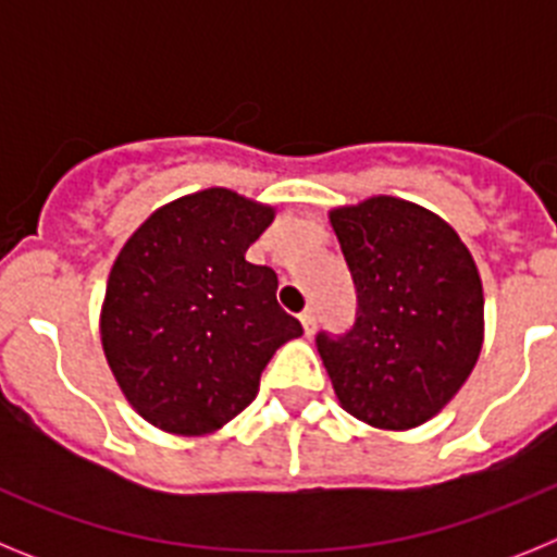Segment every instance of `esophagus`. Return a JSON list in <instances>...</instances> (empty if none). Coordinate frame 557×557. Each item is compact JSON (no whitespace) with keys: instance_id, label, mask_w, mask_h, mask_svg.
Masks as SVG:
<instances>
[{"instance_id":"obj_1","label":"esophagus","mask_w":557,"mask_h":557,"mask_svg":"<svg viewBox=\"0 0 557 557\" xmlns=\"http://www.w3.org/2000/svg\"><path fill=\"white\" fill-rule=\"evenodd\" d=\"M298 318H301V326H304V332H307V337L309 334H314V329H318V318H314L312 309H304Z\"/></svg>"}]
</instances>
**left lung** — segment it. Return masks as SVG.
I'll use <instances>...</instances> for the list:
<instances>
[{
  "label": "left lung",
  "mask_w": 557,
  "mask_h": 557,
  "mask_svg": "<svg viewBox=\"0 0 557 557\" xmlns=\"http://www.w3.org/2000/svg\"><path fill=\"white\" fill-rule=\"evenodd\" d=\"M357 318L314 343L339 405L379 430L424 424L469 379L482 348V282L469 248L432 211L371 198L332 211Z\"/></svg>",
  "instance_id": "1"
}]
</instances>
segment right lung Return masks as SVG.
Segmentation results:
<instances>
[{
	"mask_svg": "<svg viewBox=\"0 0 557 557\" xmlns=\"http://www.w3.org/2000/svg\"><path fill=\"white\" fill-rule=\"evenodd\" d=\"M270 223L268 206L206 189L156 211L116 256L102 348L150 424L220 430L253 401L275 348L304 334L275 301V270L245 259Z\"/></svg>",
	"mask_w": 557,
	"mask_h": 557,
	"instance_id": "1",
	"label": "right lung"
}]
</instances>
